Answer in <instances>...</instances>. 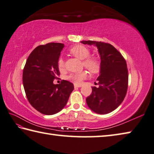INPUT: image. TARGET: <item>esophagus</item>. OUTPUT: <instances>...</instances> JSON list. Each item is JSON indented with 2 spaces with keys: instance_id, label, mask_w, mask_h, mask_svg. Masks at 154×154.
<instances>
[{
  "instance_id": "34e87169",
  "label": "esophagus",
  "mask_w": 154,
  "mask_h": 154,
  "mask_svg": "<svg viewBox=\"0 0 154 154\" xmlns=\"http://www.w3.org/2000/svg\"><path fill=\"white\" fill-rule=\"evenodd\" d=\"M81 87V85H74V87L75 88H77V87Z\"/></svg>"
}]
</instances>
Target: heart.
Segmentation results:
<instances>
[{
    "instance_id": "1",
    "label": "heart",
    "mask_w": 154,
    "mask_h": 154,
    "mask_svg": "<svg viewBox=\"0 0 154 154\" xmlns=\"http://www.w3.org/2000/svg\"><path fill=\"white\" fill-rule=\"evenodd\" d=\"M69 53L77 58L82 60V65L91 73H97L101 69V62L99 59L95 56H90L91 51L89 48L82 45H77L71 47L69 49ZM58 67L60 71L64 70L65 62L62 58L58 60ZM87 77V73L85 71H82L78 73L69 74L67 79L71 81L75 85H79Z\"/></svg>"
}]
</instances>
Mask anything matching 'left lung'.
Here are the masks:
<instances>
[{
    "instance_id": "1",
    "label": "left lung",
    "mask_w": 154,
    "mask_h": 154,
    "mask_svg": "<svg viewBox=\"0 0 154 154\" xmlns=\"http://www.w3.org/2000/svg\"><path fill=\"white\" fill-rule=\"evenodd\" d=\"M95 45L101 57L99 87H92V93L86 99L88 107L99 114L109 113L122 103L128 91V70L125 59L113 45L104 42L81 41Z\"/></svg>"
}]
</instances>
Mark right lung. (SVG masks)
Segmentation results:
<instances>
[{"label":"right lung","instance_id":"add662e5","mask_svg":"<svg viewBox=\"0 0 154 154\" xmlns=\"http://www.w3.org/2000/svg\"><path fill=\"white\" fill-rule=\"evenodd\" d=\"M64 45L50 43L37 47L30 54L23 72L26 96L32 106L45 115L59 112L67 104L73 84L63 80L53 83L60 75L57 63Z\"/></svg>","mask_w":154,"mask_h":154}]
</instances>
